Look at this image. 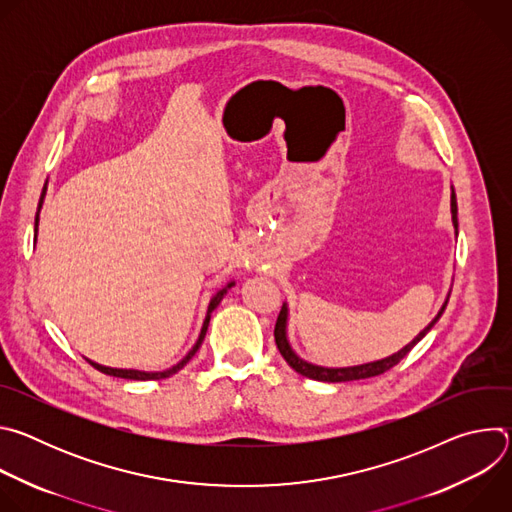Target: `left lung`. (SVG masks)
Returning <instances> with one entry per match:
<instances>
[{
  "label": "left lung",
  "mask_w": 512,
  "mask_h": 512,
  "mask_svg": "<svg viewBox=\"0 0 512 512\" xmlns=\"http://www.w3.org/2000/svg\"><path fill=\"white\" fill-rule=\"evenodd\" d=\"M452 223H454V229H456V235H458V204H456V192L452 188ZM450 300V296H448ZM448 300L444 302L442 310L437 312V316L409 342L405 344L399 352L387 356V358H381V360H375V362H364V364H356V367H340V369H328V367H318V364H312V362H306L304 358H300L294 348L289 346V340H287V304L281 306V312L277 316V322H275V344L281 352V356L285 358V362L289 364L291 369H294L296 373L308 377V379H314V381H324V383H346V381H358V379H371V377H377V375H383L385 371H389L391 367H395V364L407 356V352L435 326V322L442 318L446 306H448Z\"/></svg>",
  "instance_id": "8db88e82"
}]
</instances>
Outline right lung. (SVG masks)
<instances>
[{
	"instance_id": "right-lung-1",
	"label": "right lung",
	"mask_w": 512,
	"mask_h": 512,
	"mask_svg": "<svg viewBox=\"0 0 512 512\" xmlns=\"http://www.w3.org/2000/svg\"><path fill=\"white\" fill-rule=\"evenodd\" d=\"M44 196H46V184H44V188H42V194H40V202H38V212H36V221H34V233H36V239H38V221H40V208H42V202H44ZM235 285V281H229L223 289H218L216 294L212 296V300H210V304H208V310H206V318H204V322H202V330H200V334H198V340H196V344L190 348V352L178 362V364H174L172 369H166V371H156V373H150V371H135V369H111V367H103V364H97V362H93V360H89L93 367L97 369V371H101V373H105V375H109V377H119V379H131V381H158V379H166V377H172V375H176L180 369H184V364L196 354V350L200 348V344H202V340H204V336H206V330H208V322H210V314H212V310L221 304V300L225 298V294L227 291L231 289Z\"/></svg>"
}]
</instances>
